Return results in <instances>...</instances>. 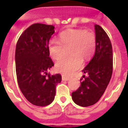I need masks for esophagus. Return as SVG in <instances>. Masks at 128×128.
<instances>
[{"instance_id": "obj_1", "label": "esophagus", "mask_w": 128, "mask_h": 128, "mask_svg": "<svg viewBox=\"0 0 128 128\" xmlns=\"http://www.w3.org/2000/svg\"><path fill=\"white\" fill-rule=\"evenodd\" d=\"M62 80L63 81H68L70 80V78H66L65 76H64V75H62Z\"/></svg>"}]
</instances>
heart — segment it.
<instances>
[{
    "label": "heart",
    "mask_w": 128,
    "mask_h": 128,
    "mask_svg": "<svg viewBox=\"0 0 128 128\" xmlns=\"http://www.w3.org/2000/svg\"><path fill=\"white\" fill-rule=\"evenodd\" d=\"M59 41L51 40L48 44L49 55L54 60H59L68 49L70 56L57 62V71L66 76L73 75L80 69L83 60L88 61L94 54L96 38L94 32L83 29H68L59 34Z\"/></svg>",
    "instance_id": "b5f03b06"
}]
</instances>
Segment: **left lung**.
Returning <instances> with one entry per match:
<instances>
[{
  "label": "left lung",
  "mask_w": 128,
  "mask_h": 128,
  "mask_svg": "<svg viewBox=\"0 0 128 128\" xmlns=\"http://www.w3.org/2000/svg\"><path fill=\"white\" fill-rule=\"evenodd\" d=\"M96 46L94 57L82 70L84 80L79 88L72 92V99L82 107L92 106L104 93L112 77V47L109 37L102 26L95 24ZM83 78L80 80H82Z\"/></svg>",
  "instance_id": "left-lung-1"
}]
</instances>
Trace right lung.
<instances>
[{
	"instance_id": "obj_1",
	"label": "right lung",
	"mask_w": 128,
	"mask_h": 128,
	"mask_svg": "<svg viewBox=\"0 0 128 128\" xmlns=\"http://www.w3.org/2000/svg\"><path fill=\"white\" fill-rule=\"evenodd\" d=\"M54 29L53 25L33 24L21 34L16 44L18 84L24 97L37 106H46L52 103L56 86L62 81L60 74L51 75L46 72L54 66L48 50Z\"/></svg>"
}]
</instances>
